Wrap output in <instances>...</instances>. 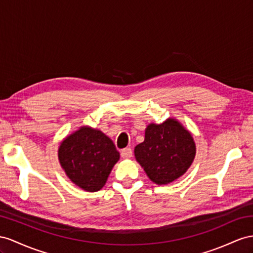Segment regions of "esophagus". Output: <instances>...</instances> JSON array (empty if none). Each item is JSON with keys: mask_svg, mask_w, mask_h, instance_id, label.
I'll return each mask as SVG.
<instances>
[{"mask_svg": "<svg viewBox=\"0 0 253 253\" xmlns=\"http://www.w3.org/2000/svg\"><path fill=\"white\" fill-rule=\"evenodd\" d=\"M121 156H122L123 158H125V159L131 158V157H132V150H131L130 147L124 148V150H122V152H121Z\"/></svg>", "mask_w": 253, "mask_h": 253, "instance_id": "obj_1", "label": "esophagus"}]
</instances>
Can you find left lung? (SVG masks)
Here are the masks:
<instances>
[{"mask_svg": "<svg viewBox=\"0 0 253 253\" xmlns=\"http://www.w3.org/2000/svg\"><path fill=\"white\" fill-rule=\"evenodd\" d=\"M134 156L152 182L165 185L188 170L196 156V144L188 130L169 119L147 126L144 141L134 147Z\"/></svg>", "mask_w": 253, "mask_h": 253, "instance_id": "obj_1", "label": "left lung"}]
</instances>
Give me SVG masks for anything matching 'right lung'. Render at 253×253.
I'll use <instances>...</instances> for the list:
<instances>
[{"mask_svg":"<svg viewBox=\"0 0 253 253\" xmlns=\"http://www.w3.org/2000/svg\"><path fill=\"white\" fill-rule=\"evenodd\" d=\"M120 153L100 130L81 127L65 139L59 148V160L67 176L80 188L98 191L105 186Z\"/></svg>","mask_w":253,"mask_h":253,"instance_id":"add662e5","label":"right lung"}]
</instances>
